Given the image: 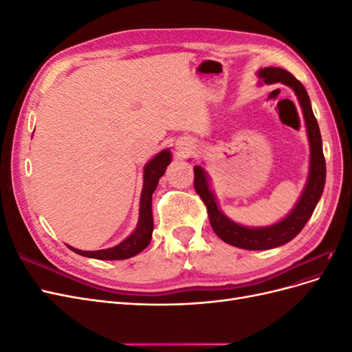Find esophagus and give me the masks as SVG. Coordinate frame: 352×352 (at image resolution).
I'll use <instances>...</instances> for the list:
<instances>
[{"instance_id":"esophagus-1","label":"esophagus","mask_w":352,"mask_h":352,"mask_svg":"<svg viewBox=\"0 0 352 352\" xmlns=\"http://www.w3.org/2000/svg\"><path fill=\"white\" fill-rule=\"evenodd\" d=\"M176 150L180 154H186V153H189L190 150H192V144H190V142H179L177 146H176Z\"/></svg>"}]
</instances>
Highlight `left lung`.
I'll return each instance as SVG.
<instances>
[{
	"mask_svg": "<svg viewBox=\"0 0 352 352\" xmlns=\"http://www.w3.org/2000/svg\"><path fill=\"white\" fill-rule=\"evenodd\" d=\"M257 76L260 79L258 85L283 83L286 87H289L295 92L298 102L301 105L308 144H310V170H308L307 184L295 207L291 210L289 214L280 221L274 223V225L263 228L242 226L229 219L220 210L217 198L210 185L208 173L201 166H194V186L208 210V219L212 230L226 243L251 251L278 248L280 245L292 241L307 225L308 219L311 217L318 199L322 198L326 182V162L323 155L322 135L311 109L310 97H308L302 83L296 80V78H294L289 72L279 67L260 69L257 72Z\"/></svg>",
	"mask_w": 352,
	"mask_h": 352,
	"instance_id": "1",
	"label": "left lung"
}]
</instances>
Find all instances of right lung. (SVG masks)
Here are the masks:
<instances>
[{
  "mask_svg": "<svg viewBox=\"0 0 352 352\" xmlns=\"http://www.w3.org/2000/svg\"><path fill=\"white\" fill-rule=\"evenodd\" d=\"M172 162V153L167 150L160 151L144 167V185L140 199V219L135 230L120 243L113 248L98 251H82L67 245V247L79 255L97 260H126L144 251L151 242L154 220H153V194L158 185V180L166 172L167 166Z\"/></svg>",
  "mask_w": 352,
  "mask_h": 352,
  "instance_id": "obj_1",
  "label": "right lung"
}]
</instances>
